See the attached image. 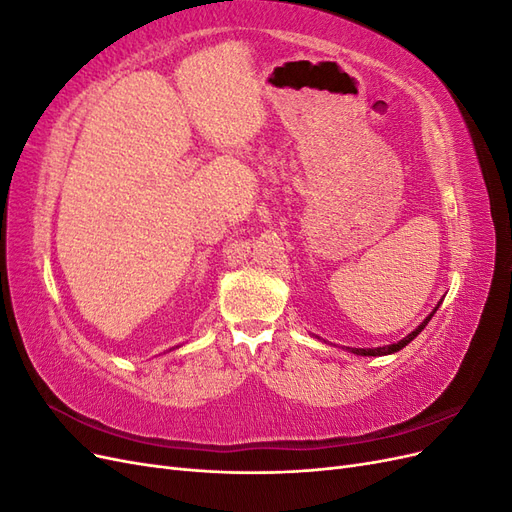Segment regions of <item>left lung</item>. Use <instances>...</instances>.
I'll return each mask as SVG.
<instances>
[{"label":"left lung","mask_w":512,"mask_h":512,"mask_svg":"<svg viewBox=\"0 0 512 512\" xmlns=\"http://www.w3.org/2000/svg\"><path fill=\"white\" fill-rule=\"evenodd\" d=\"M442 303V301H440ZM440 303L436 305V309H433V312L421 322V324H418V327L410 333V335H406L404 339H399V342L397 344H391V346H382V348H348L350 352H354V354H361V356H384V354H393V352H399L401 348H406L410 342H412V339L418 335V333H421L425 327H427V322L431 320V316L433 314H436L438 312V307H440Z\"/></svg>","instance_id":"8db88e82"}]
</instances>
